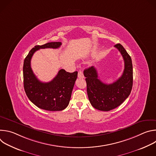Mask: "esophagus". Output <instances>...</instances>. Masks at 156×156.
<instances>
[{"label":"esophagus","mask_w":156,"mask_h":156,"mask_svg":"<svg viewBox=\"0 0 156 156\" xmlns=\"http://www.w3.org/2000/svg\"><path fill=\"white\" fill-rule=\"evenodd\" d=\"M78 78H84V75H83V71H81V70H80L79 72H78Z\"/></svg>","instance_id":"1"}]
</instances>
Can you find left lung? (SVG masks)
<instances>
[{
    "instance_id": "8db88e82",
    "label": "left lung",
    "mask_w": 156,
    "mask_h": 156,
    "mask_svg": "<svg viewBox=\"0 0 156 156\" xmlns=\"http://www.w3.org/2000/svg\"><path fill=\"white\" fill-rule=\"evenodd\" d=\"M114 47L120 51L125 63L123 74L116 81L109 84L102 82L94 66L84 71L89 100L93 107L101 111H109L121 105L130 94L133 86L131 57L120 44Z\"/></svg>"
}]
</instances>
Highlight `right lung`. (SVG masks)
Segmentation results:
<instances>
[{
  "mask_svg": "<svg viewBox=\"0 0 156 156\" xmlns=\"http://www.w3.org/2000/svg\"><path fill=\"white\" fill-rule=\"evenodd\" d=\"M60 42H52L36 46L28 53L23 63V84L28 99L37 107L49 111H60L68 106L78 72H66L61 69L50 82L42 83L34 74L31 67V59L40 49H57Z\"/></svg>",
  "mask_w": 156,
  "mask_h": 156,
  "instance_id": "1",
  "label": "right lung"
}]
</instances>
